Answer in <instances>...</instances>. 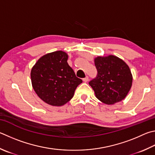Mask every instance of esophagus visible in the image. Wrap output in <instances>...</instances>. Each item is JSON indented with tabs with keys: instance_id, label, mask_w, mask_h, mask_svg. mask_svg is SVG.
<instances>
[{
	"instance_id": "esophagus-1",
	"label": "esophagus",
	"mask_w": 155,
	"mask_h": 155,
	"mask_svg": "<svg viewBox=\"0 0 155 155\" xmlns=\"http://www.w3.org/2000/svg\"><path fill=\"white\" fill-rule=\"evenodd\" d=\"M83 80V81H84V82H87V81H89V77H87H87H85V78H84Z\"/></svg>"
}]
</instances>
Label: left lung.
I'll list each match as a JSON object with an SVG mask.
<instances>
[{
    "label": "left lung",
    "instance_id": "obj_1",
    "mask_svg": "<svg viewBox=\"0 0 155 155\" xmlns=\"http://www.w3.org/2000/svg\"><path fill=\"white\" fill-rule=\"evenodd\" d=\"M97 76L89 84L95 96L106 104H114L123 100L132 85V75L124 61L114 55L95 59Z\"/></svg>",
    "mask_w": 155,
    "mask_h": 155
}]
</instances>
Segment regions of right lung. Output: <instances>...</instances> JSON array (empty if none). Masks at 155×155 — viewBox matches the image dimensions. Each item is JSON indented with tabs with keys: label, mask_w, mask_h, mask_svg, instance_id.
Wrapping results in <instances>:
<instances>
[{
	"label": "right lung",
	"mask_w": 155,
	"mask_h": 155,
	"mask_svg": "<svg viewBox=\"0 0 155 155\" xmlns=\"http://www.w3.org/2000/svg\"><path fill=\"white\" fill-rule=\"evenodd\" d=\"M68 55L58 51L45 55L31 70L33 89L49 105L60 106L72 99L76 88L83 82L76 77L68 62Z\"/></svg>",
	"instance_id": "add662e5"
}]
</instances>
